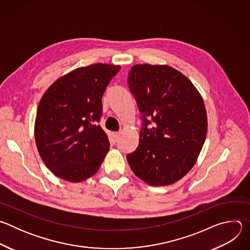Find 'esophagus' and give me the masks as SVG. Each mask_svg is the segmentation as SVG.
<instances>
[{
    "label": "esophagus",
    "instance_id": "obj_1",
    "mask_svg": "<svg viewBox=\"0 0 250 250\" xmlns=\"http://www.w3.org/2000/svg\"><path fill=\"white\" fill-rule=\"evenodd\" d=\"M112 136H113L114 142H116V141H118V139H119V137H120V132H113V133H112Z\"/></svg>",
    "mask_w": 250,
    "mask_h": 250
}]
</instances>
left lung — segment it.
<instances>
[{
    "label": "left lung",
    "mask_w": 250,
    "mask_h": 250,
    "mask_svg": "<svg viewBox=\"0 0 250 250\" xmlns=\"http://www.w3.org/2000/svg\"><path fill=\"white\" fill-rule=\"evenodd\" d=\"M128 86L144 120L139 145L126 156L132 172L151 186L179 181L195 165L207 135L200 92L180 71L164 64L132 66Z\"/></svg>",
    "instance_id": "1"
}]
</instances>
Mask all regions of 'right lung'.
Returning <instances> with one entry per match:
<instances>
[{
	"instance_id": "obj_1",
	"label": "right lung",
	"mask_w": 250,
	"mask_h": 250,
	"mask_svg": "<svg viewBox=\"0 0 250 250\" xmlns=\"http://www.w3.org/2000/svg\"><path fill=\"white\" fill-rule=\"evenodd\" d=\"M120 65L97 63L58 78L43 94L34 138L45 166L62 180L79 183L96 174L110 148L98 124L102 97Z\"/></svg>"
}]
</instances>
